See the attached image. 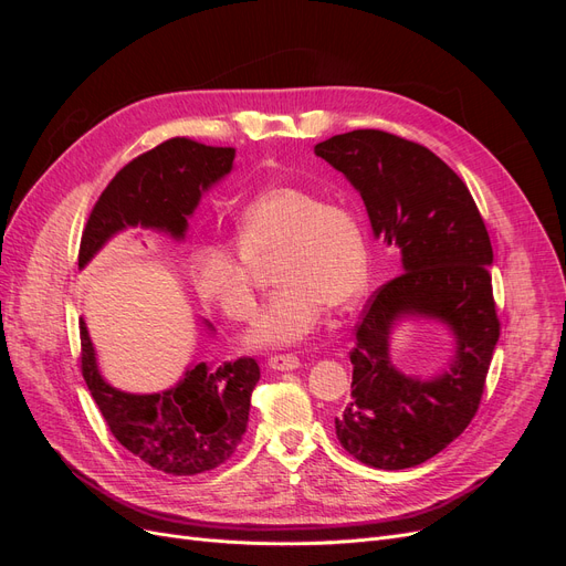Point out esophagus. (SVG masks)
Listing matches in <instances>:
<instances>
[{
  "instance_id": "esophagus-1",
  "label": "esophagus",
  "mask_w": 566,
  "mask_h": 566,
  "mask_svg": "<svg viewBox=\"0 0 566 566\" xmlns=\"http://www.w3.org/2000/svg\"><path fill=\"white\" fill-rule=\"evenodd\" d=\"M269 366L273 370H295L300 368V358L295 354H276L269 358Z\"/></svg>"
}]
</instances>
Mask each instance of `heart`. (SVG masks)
Returning a JSON list of instances; mask_svg holds the SVG:
<instances>
[{
	"mask_svg": "<svg viewBox=\"0 0 566 566\" xmlns=\"http://www.w3.org/2000/svg\"><path fill=\"white\" fill-rule=\"evenodd\" d=\"M235 248L208 243L193 252L198 295L227 318L243 323L254 312L248 262L279 250L273 283L281 285L254 316L252 347H290L310 337L325 306H345L361 295L368 245L358 217L302 186H273L256 193L233 219Z\"/></svg>",
	"mask_w": 566,
	"mask_h": 566,
	"instance_id": "1",
	"label": "heart"
}]
</instances>
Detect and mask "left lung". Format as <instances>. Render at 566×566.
Masks as SVG:
<instances>
[{
	"mask_svg": "<svg viewBox=\"0 0 566 566\" xmlns=\"http://www.w3.org/2000/svg\"><path fill=\"white\" fill-rule=\"evenodd\" d=\"M314 153L361 193L373 235L397 245L403 266L356 325L352 401L335 432L370 468H416L460 437L482 401L501 335L489 231L468 186L430 148L354 129ZM406 317L439 319L454 335L452 361L432 379L406 376L390 361V333Z\"/></svg>",
	"mask_w": 566,
	"mask_h": 566,
	"instance_id": "left-lung-1",
	"label": "left lung"
}]
</instances>
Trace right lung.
I'll return each mask as SVG.
<instances>
[{
    "mask_svg": "<svg viewBox=\"0 0 566 566\" xmlns=\"http://www.w3.org/2000/svg\"><path fill=\"white\" fill-rule=\"evenodd\" d=\"M233 158V148L205 146L184 136L134 158L96 200L82 233L77 266H87L113 235L134 227L184 241L188 217L202 193L231 172ZM80 342L84 382L108 430L129 453L175 476L214 470L233 455L248 427L252 389L260 382L254 358L243 356L221 366L191 364L175 387L132 394L115 389L98 373L84 321Z\"/></svg>",
    "mask_w": 566,
    "mask_h": 566,
    "instance_id": "obj_1",
    "label": "right lung"
}]
</instances>
